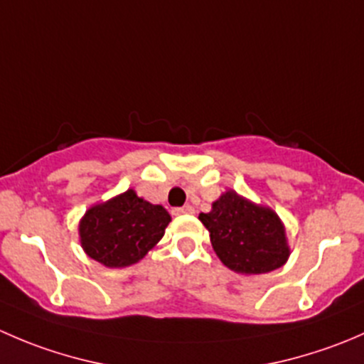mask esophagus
<instances>
[{
  "label": "esophagus",
  "mask_w": 364,
  "mask_h": 364,
  "mask_svg": "<svg viewBox=\"0 0 364 364\" xmlns=\"http://www.w3.org/2000/svg\"><path fill=\"white\" fill-rule=\"evenodd\" d=\"M174 213L176 215H192V213H196V209H193V205L186 204V205H183V208L174 209Z\"/></svg>",
  "instance_id": "obj_1"
}]
</instances>
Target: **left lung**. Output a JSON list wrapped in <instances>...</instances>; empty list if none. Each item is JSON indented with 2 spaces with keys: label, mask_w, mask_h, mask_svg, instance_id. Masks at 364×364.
Masks as SVG:
<instances>
[{
  "label": "left lung",
  "mask_w": 364,
  "mask_h": 364,
  "mask_svg": "<svg viewBox=\"0 0 364 364\" xmlns=\"http://www.w3.org/2000/svg\"><path fill=\"white\" fill-rule=\"evenodd\" d=\"M199 220L209 230L213 250L229 269L262 274L287 262L291 248L280 216L234 190L222 193Z\"/></svg>",
  "instance_id": "1"
}]
</instances>
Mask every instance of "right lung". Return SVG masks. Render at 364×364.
<instances>
[{
  "mask_svg": "<svg viewBox=\"0 0 364 364\" xmlns=\"http://www.w3.org/2000/svg\"><path fill=\"white\" fill-rule=\"evenodd\" d=\"M168 222L165 208L148 203L130 188L87 209L79 222L80 247L105 267H127L159 243Z\"/></svg>",
  "mask_w": 364,
  "mask_h": 364,
  "instance_id": "obj_1",
  "label": "right lung"
}]
</instances>
